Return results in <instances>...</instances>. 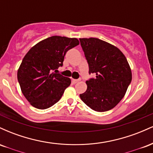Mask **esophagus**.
Wrapping results in <instances>:
<instances>
[{"label":"esophagus","mask_w":153,"mask_h":153,"mask_svg":"<svg viewBox=\"0 0 153 153\" xmlns=\"http://www.w3.org/2000/svg\"><path fill=\"white\" fill-rule=\"evenodd\" d=\"M79 81V80L78 79H72V82H73V83H77Z\"/></svg>","instance_id":"esophagus-1"}]
</instances>
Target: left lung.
Masks as SVG:
<instances>
[{"label":"left lung","instance_id":"8db88e82","mask_svg":"<svg viewBox=\"0 0 153 153\" xmlns=\"http://www.w3.org/2000/svg\"><path fill=\"white\" fill-rule=\"evenodd\" d=\"M80 45L96 78L87 80V90L80 99L93 110L103 112L114 108L131 81L127 59L114 45L97 38H80Z\"/></svg>","mask_w":153,"mask_h":153}]
</instances>
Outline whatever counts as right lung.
<instances>
[{"instance_id":"obj_1","label":"right lung","mask_w":153,"mask_h":153,"mask_svg":"<svg viewBox=\"0 0 153 153\" xmlns=\"http://www.w3.org/2000/svg\"><path fill=\"white\" fill-rule=\"evenodd\" d=\"M79 45L76 38L53 36L32 47L26 54L17 72L22 94L39 109L53 106L71 85V78L57 73L68 50Z\"/></svg>"}]
</instances>
